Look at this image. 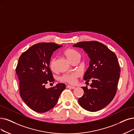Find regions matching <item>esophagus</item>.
<instances>
[{
    "label": "esophagus",
    "instance_id": "obj_1",
    "mask_svg": "<svg viewBox=\"0 0 134 134\" xmlns=\"http://www.w3.org/2000/svg\"><path fill=\"white\" fill-rule=\"evenodd\" d=\"M67 87H68V88H71V89H74V88H75V87L72 86H70V85H68V86H67Z\"/></svg>",
    "mask_w": 134,
    "mask_h": 134
}]
</instances>
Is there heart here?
<instances>
[{
	"instance_id": "b5f03b06",
	"label": "heart",
	"mask_w": 134,
	"mask_h": 134,
	"mask_svg": "<svg viewBox=\"0 0 134 134\" xmlns=\"http://www.w3.org/2000/svg\"><path fill=\"white\" fill-rule=\"evenodd\" d=\"M64 55L65 57L67 59L71 62H72L76 58H79V52L73 48H69L65 49L63 52ZM49 68L52 71H55V59L52 58L49 62ZM80 74L79 72H72L70 73H67L64 74L60 77V80L62 82H66L70 84L74 85L76 83L77 79L80 76Z\"/></svg>"
}]
</instances>
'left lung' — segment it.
<instances>
[{"label": "left lung", "mask_w": 134, "mask_h": 134, "mask_svg": "<svg viewBox=\"0 0 134 134\" xmlns=\"http://www.w3.org/2000/svg\"><path fill=\"white\" fill-rule=\"evenodd\" d=\"M86 52L90 58V66L83 79L92 81L88 89L82 87L83 95L78 99L79 104L86 110L96 111L108 105L116 92L120 68L116 55L108 48L97 41L80 42L73 46Z\"/></svg>", "instance_id": "left-lung-1"}]
</instances>
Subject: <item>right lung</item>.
<instances>
[{"label":"right lung","mask_w":134,"mask_h":134,"mask_svg":"<svg viewBox=\"0 0 134 134\" xmlns=\"http://www.w3.org/2000/svg\"><path fill=\"white\" fill-rule=\"evenodd\" d=\"M62 46L42 42L34 44L19 59L16 72L19 80L20 94L25 104L38 113L53 108L65 88L64 83L46 88L48 83H54L49 62L53 52Z\"/></svg>","instance_id":"1"}]
</instances>
